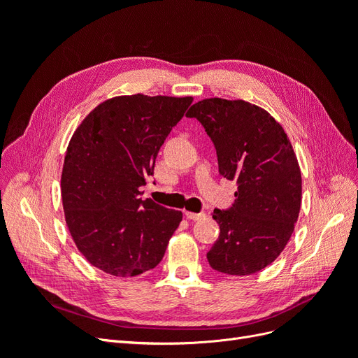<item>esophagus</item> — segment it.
Here are the masks:
<instances>
[{"label": "esophagus", "instance_id": "1", "mask_svg": "<svg viewBox=\"0 0 358 358\" xmlns=\"http://www.w3.org/2000/svg\"><path fill=\"white\" fill-rule=\"evenodd\" d=\"M185 216L188 220H191V221H200V220H203L204 216H206V213H203V212H200V213H194V212H185Z\"/></svg>", "mask_w": 358, "mask_h": 358}]
</instances>
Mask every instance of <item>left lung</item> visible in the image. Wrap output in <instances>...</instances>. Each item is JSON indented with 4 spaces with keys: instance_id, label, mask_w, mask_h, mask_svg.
<instances>
[{
    "instance_id": "1",
    "label": "left lung",
    "mask_w": 358,
    "mask_h": 358,
    "mask_svg": "<svg viewBox=\"0 0 358 358\" xmlns=\"http://www.w3.org/2000/svg\"><path fill=\"white\" fill-rule=\"evenodd\" d=\"M210 137L220 175L237 191L229 209H215L220 237L208 262L225 275H251L273 263L294 231L301 173L289 140L262 107L243 100L208 99L187 113Z\"/></svg>"
}]
</instances>
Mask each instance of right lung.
Returning <instances> with one entry per match:
<instances>
[{
  "label": "right lung",
  "mask_w": 358,
  "mask_h": 358,
  "mask_svg": "<svg viewBox=\"0 0 358 358\" xmlns=\"http://www.w3.org/2000/svg\"><path fill=\"white\" fill-rule=\"evenodd\" d=\"M191 96H115L76 129L64 159L61 192L73 241L88 262L113 276L159 264L182 212L142 200L159 148Z\"/></svg>",
  "instance_id": "obj_1"
}]
</instances>
